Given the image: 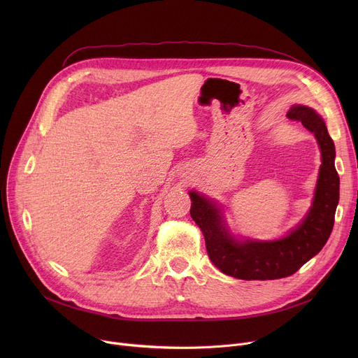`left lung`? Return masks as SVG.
<instances>
[{"mask_svg":"<svg viewBox=\"0 0 358 358\" xmlns=\"http://www.w3.org/2000/svg\"><path fill=\"white\" fill-rule=\"evenodd\" d=\"M287 117L302 123L321 146L322 165L315 200L306 219L278 241H235L222 224L220 212L210 200L190 193V215L199 224L206 250L213 264L224 274L241 280H275L294 274L327 243L340 200V177L335 169V146L324 120L305 106H293Z\"/></svg>","mask_w":358,"mask_h":358,"instance_id":"obj_1","label":"left lung"}]
</instances>
